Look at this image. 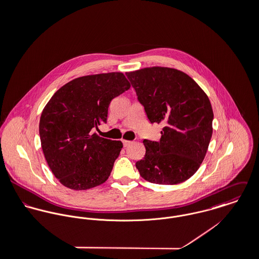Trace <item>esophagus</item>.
I'll list each match as a JSON object with an SVG mask.
<instances>
[{
	"label": "esophagus",
	"instance_id": "34e87169",
	"mask_svg": "<svg viewBox=\"0 0 259 259\" xmlns=\"http://www.w3.org/2000/svg\"><path fill=\"white\" fill-rule=\"evenodd\" d=\"M122 144H123V147L125 148V147L130 146L132 144V142L131 141H126V140H122Z\"/></svg>",
	"mask_w": 259,
	"mask_h": 259
}]
</instances>
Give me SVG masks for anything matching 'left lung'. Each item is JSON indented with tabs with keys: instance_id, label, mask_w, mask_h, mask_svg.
<instances>
[{
	"instance_id": "8db88e82",
	"label": "left lung",
	"mask_w": 259,
	"mask_h": 259,
	"mask_svg": "<svg viewBox=\"0 0 259 259\" xmlns=\"http://www.w3.org/2000/svg\"><path fill=\"white\" fill-rule=\"evenodd\" d=\"M151 123L162 122L159 142L145 140L136 166L143 179L178 185L199 168L212 136L213 111L203 90L182 71L151 67L126 73Z\"/></svg>"
}]
</instances>
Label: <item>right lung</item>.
I'll return each mask as SVG.
<instances>
[{
    "label": "right lung",
    "instance_id": "add662e5",
    "mask_svg": "<svg viewBox=\"0 0 259 259\" xmlns=\"http://www.w3.org/2000/svg\"><path fill=\"white\" fill-rule=\"evenodd\" d=\"M130 88L122 73L83 75L63 85L48 102L39 119L40 145L62 185L84 190L109 179L122 143L92 131L107 122L111 100Z\"/></svg>",
    "mask_w": 259,
    "mask_h": 259
}]
</instances>
